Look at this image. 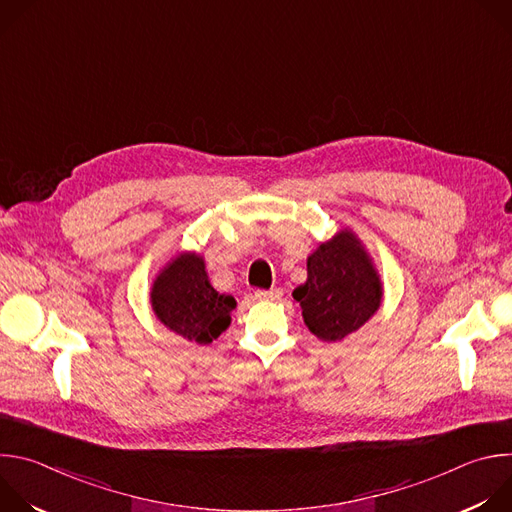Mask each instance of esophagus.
I'll return each mask as SVG.
<instances>
[{
  "label": "esophagus",
  "mask_w": 512,
  "mask_h": 512,
  "mask_svg": "<svg viewBox=\"0 0 512 512\" xmlns=\"http://www.w3.org/2000/svg\"><path fill=\"white\" fill-rule=\"evenodd\" d=\"M283 296V291L279 287H271V289H257L255 298L261 302H279Z\"/></svg>",
  "instance_id": "obj_1"
}]
</instances>
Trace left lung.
<instances>
[{
  "label": "left lung",
  "mask_w": 512,
  "mask_h": 512,
  "mask_svg": "<svg viewBox=\"0 0 512 512\" xmlns=\"http://www.w3.org/2000/svg\"><path fill=\"white\" fill-rule=\"evenodd\" d=\"M306 326L324 342L356 332L379 310L381 277L352 231H340L308 257V279L294 289Z\"/></svg>",
  "instance_id": "obj_1"
}]
</instances>
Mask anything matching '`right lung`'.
Wrapping results in <instances>:
<instances>
[{"label":"right lung","instance_id":"obj_1","mask_svg":"<svg viewBox=\"0 0 512 512\" xmlns=\"http://www.w3.org/2000/svg\"><path fill=\"white\" fill-rule=\"evenodd\" d=\"M237 302L233 296L218 294L206 275L204 259L196 253H182L172 259L152 285V308L158 320L198 344H210L231 324Z\"/></svg>","mask_w":512,"mask_h":512}]
</instances>
